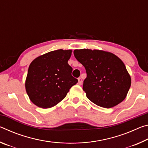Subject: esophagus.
Listing matches in <instances>:
<instances>
[{
	"label": "esophagus",
	"mask_w": 148,
	"mask_h": 148,
	"mask_svg": "<svg viewBox=\"0 0 148 148\" xmlns=\"http://www.w3.org/2000/svg\"><path fill=\"white\" fill-rule=\"evenodd\" d=\"M82 82H83V81H82V78H78V82H77V84H78V85H79V86H81V85L82 84Z\"/></svg>",
	"instance_id": "34e87169"
}]
</instances>
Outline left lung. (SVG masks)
<instances>
[{"instance_id": "left-lung-1", "label": "left lung", "mask_w": 148, "mask_h": 148, "mask_svg": "<svg viewBox=\"0 0 148 148\" xmlns=\"http://www.w3.org/2000/svg\"><path fill=\"white\" fill-rule=\"evenodd\" d=\"M74 56L87 73L83 90L87 99L105 108H110L126 98L131 78L121 59L103 50L75 49Z\"/></svg>"}]
</instances>
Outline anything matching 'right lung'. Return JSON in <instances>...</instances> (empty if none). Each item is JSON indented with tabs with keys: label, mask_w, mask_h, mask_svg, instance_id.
Wrapping results in <instances>:
<instances>
[{
	"label": "right lung",
	"mask_w": 148,
	"mask_h": 148,
	"mask_svg": "<svg viewBox=\"0 0 148 148\" xmlns=\"http://www.w3.org/2000/svg\"><path fill=\"white\" fill-rule=\"evenodd\" d=\"M72 50L58 49L36 57L30 64L25 89L30 100L42 108H50L61 102L77 79L68 64Z\"/></svg>",
	"instance_id": "obj_1"
}]
</instances>
